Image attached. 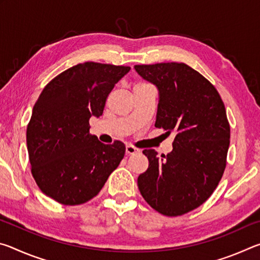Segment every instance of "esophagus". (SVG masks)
<instances>
[{
  "label": "esophagus",
  "mask_w": 260,
  "mask_h": 260,
  "mask_svg": "<svg viewBox=\"0 0 260 260\" xmlns=\"http://www.w3.org/2000/svg\"><path fill=\"white\" fill-rule=\"evenodd\" d=\"M140 150L139 149H136L133 146H126V153L127 155H134V153H138Z\"/></svg>",
  "instance_id": "34e87169"
}]
</instances>
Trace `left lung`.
<instances>
[{
	"mask_svg": "<svg viewBox=\"0 0 260 260\" xmlns=\"http://www.w3.org/2000/svg\"><path fill=\"white\" fill-rule=\"evenodd\" d=\"M134 69L158 89L155 126L175 135L166 156L143 150L149 167L139 175L140 192L159 213L181 215L212 195L225 171L231 139L225 105L212 83L187 64Z\"/></svg>",
	"mask_w": 260,
	"mask_h": 260,
	"instance_id": "left-lung-1",
	"label": "left lung"
}]
</instances>
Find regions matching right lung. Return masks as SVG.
<instances>
[{"instance_id":"right-lung-1","label":"right lung","mask_w":260,"mask_h":260,"mask_svg":"<svg viewBox=\"0 0 260 260\" xmlns=\"http://www.w3.org/2000/svg\"><path fill=\"white\" fill-rule=\"evenodd\" d=\"M129 67L94 61L65 70L43 88L26 132L32 174L43 193L64 205L95 197L125 155L120 141L89 134L113 87Z\"/></svg>"}]
</instances>
